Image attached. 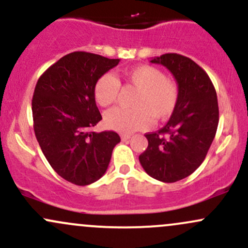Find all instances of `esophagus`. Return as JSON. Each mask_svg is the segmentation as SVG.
<instances>
[{
	"instance_id": "esophagus-1",
	"label": "esophagus",
	"mask_w": 248,
	"mask_h": 248,
	"mask_svg": "<svg viewBox=\"0 0 248 248\" xmlns=\"http://www.w3.org/2000/svg\"><path fill=\"white\" fill-rule=\"evenodd\" d=\"M121 138H122V140L126 141V140H129L130 138H131V136H130V135H121Z\"/></svg>"
}]
</instances>
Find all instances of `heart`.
Segmentation results:
<instances>
[{
	"mask_svg": "<svg viewBox=\"0 0 248 248\" xmlns=\"http://www.w3.org/2000/svg\"><path fill=\"white\" fill-rule=\"evenodd\" d=\"M129 84L137 88L133 109L115 108L105 113L107 127L121 133H132L147 129L155 121H164L172 115L179 98V88L174 80L166 78L160 69L151 65L136 66L124 74ZM119 80L115 75L104 74L93 88L97 104L109 107L116 102L119 93Z\"/></svg>",
	"mask_w": 248,
	"mask_h": 248,
	"instance_id": "b5f03b06",
	"label": "heart"
}]
</instances>
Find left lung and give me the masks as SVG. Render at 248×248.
Here are the masks:
<instances>
[{"mask_svg":"<svg viewBox=\"0 0 248 248\" xmlns=\"http://www.w3.org/2000/svg\"><path fill=\"white\" fill-rule=\"evenodd\" d=\"M150 62L173 75L179 98L168 124L145 135L149 145L139 161L150 177L174 183L193 173L206 157L218 127V99L208 75L191 58L165 54Z\"/></svg>","mask_w":248,"mask_h":248,"instance_id":"1","label":"left lung"}]
</instances>
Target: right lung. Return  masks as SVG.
Returning <instances> with one entry per match:
<instances>
[{"instance_id":"add662e5","label":"right lung","mask_w":248,"mask_h":248,"mask_svg":"<svg viewBox=\"0 0 248 248\" xmlns=\"http://www.w3.org/2000/svg\"><path fill=\"white\" fill-rule=\"evenodd\" d=\"M118 63L75 51L52 64L35 87L31 110L36 138L51 168L75 185H90L103 177L113 147L121 141L113 131H90L102 119L94 84Z\"/></svg>"}]
</instances>
